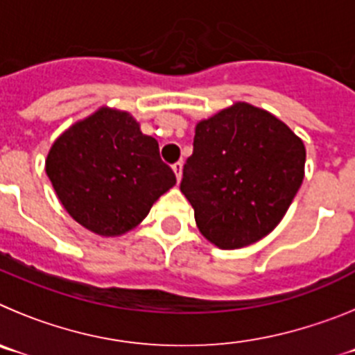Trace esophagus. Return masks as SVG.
Listing matches in <instances>:
<instances>
[{
	"label": "esophagus",
	"mask_w": 355,
	"mask_h": 355,
	"mask_svg": "<svg viewBox=\"0 0 355 355\" xmlns=\"http://www.w3.org/2000/svg\"><path fill=\"white\" fill-rule=\"evenodd\" d=\"M172 171H174L175 178H178V183H180L181 175H183V163H181V162L174 163V165H172Z\"/></svg>",
	"instance_id": "1"
}]
</instances>
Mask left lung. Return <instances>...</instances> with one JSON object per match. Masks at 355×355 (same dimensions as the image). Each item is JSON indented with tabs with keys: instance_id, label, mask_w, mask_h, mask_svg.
Here are the masks:
<instances>
[{
	"instance_id": "left-lung-1",
	"label": "left lung",
	"mask_w": 355,
	"mask_h": 355,
	"mask_svg": "<svg viewBox=\"0 0 355 355\" xmlns=\"http://www.w3.org/2000/svg\"><path fill=\"white\" fill-rule=\"evenodd\" d=\"M306 147L281 119L236 101L196 124L181 193L218 249L252 245L284 218L304 180Z\"/></svg>"
}]
</instances>
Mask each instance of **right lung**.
Listing matches in <instances>:
<instances>
[{"label":"right lung","instance_id":"add662e5","mask_svg":"<svg viewBox=\"0 0 355 355\" xmlns=\"http://www.w3.org/2000/svg\"><path fill=\"white\" fill-rule=\"evenodd\" d=\"M46 174L65 211L90 233L117 238L175 184L153 137L124 110L99 106L51 144Z\"/></svg>","mask_w":355,"mask_h":355}]
</instances>
